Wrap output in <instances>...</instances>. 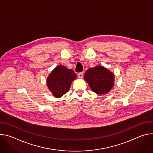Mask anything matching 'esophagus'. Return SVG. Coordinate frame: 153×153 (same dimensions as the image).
I'll return each mask as SVG.
<instances>
[{
    "mask_svg": "<svg viewBox=\"0 0 153 153\" xmlns=\"http://www.w3.org/2000/svg\"><path fill=\"white\" fill-rule=\"evenodd\" d=\"M83 73L82 72V73H79V74H78V77H79V78H80V79H82V77H83Z\"/></svg>",
    "mask_w": 153,
    "mask_h": 153,
    "instance_id": "esophagus-1",
    "label": "esophagus"
}]
</instances>
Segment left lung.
<instances>
[{
	"label": "left lung",
	"mask_w": 153,
	"mask_h": 153,
	"mask_svg": "<svg viewBox=\"0 0 153 153\" xmlns=\"http://www.w3.org/2000/svg\"><path fill=\"white\" fill-rule=\"evenodd\" d=\"M83 77L91 90L97 94H107L114 85V73L102 65L87 70Z\"/></svg>",
	"instance_id": "left-lung-1"
}]
</instances>
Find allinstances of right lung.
Instances as JSON below:
<instances>
[{
  "instance_id": "right-lung-1",
  "label": "right lung",
  "mask_w": 153,
  "mask_h": 153,
  "mask_svg": "<svg viewBox=\"0 0 153 153\" xmlns=\"http://www.w3.org/2000/svg\"><path fill=\"white\" fill-rule=\"evenodd\" d=\"M76 77L73 70L59 65L48 75L47 85L53 96L60 98L69 91Z\"/></svg>"
}]
</instances>
